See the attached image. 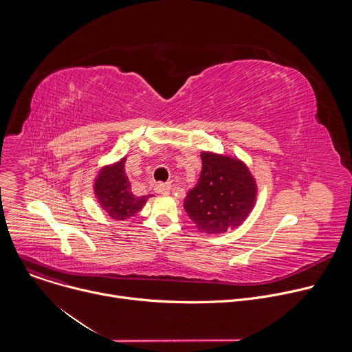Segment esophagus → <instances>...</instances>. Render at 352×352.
I'll list each match as a JSON object with an SVG mask.
<instances>
[{"label": "esophagus", "mask_w": 352, "mask_h": 352, "mask_svg": "<svg viewBox=\"0 0 352 352\" xmlns=\"http://www.w3.org/2000/svg\"><path fill=\"white\" fill-rule=\"evenodd\" d=\"M155 190L157 193H160V195H167L171 190V185L170 184H164V182H159V184L155 185Z\"/></svg>", "instance_id": "1"}]
</instances>
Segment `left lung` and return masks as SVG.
Instances as JSON below:
<instances>
[{
    "mask_svg": "<svg viewBox=\"0 0 352 352\" xmlns=\"http://www.w3.org/2000/svg\"><path fill=\"white\" fill-rule=\"evenodd\" d=\"M200 159L202 171L184 199L185 212L200 232L223 234L239 227L255 208L256 179L236 157L202 152Z\"/></svg>",
    "mask_w": 352,
    "mask_h": 352,
    "instance_id": "left-lung-1",
    "label": "left lung"
}]
</instances>
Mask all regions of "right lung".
Listing matches in <instances>:
<instances>
[{"mask_svg":"<svg viewBox=\"0 0 352 352\" xmlns=\"http://www.w3.org/2000/svg\"><path fill=\"white\" fill-rule=\"evenodd\" d=\"M126 157L104 166L94 178L93 190L98 205L116 221H125L143 209L153 195L136 196L125 173Z\"/></svg>","mask_w":352,"mask_h":352,"instance_id":"obj_1","label":"right lung"}]
</instances>
